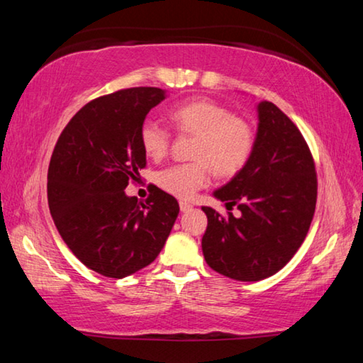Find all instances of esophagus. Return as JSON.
<instances>
[{
  "label": "esophagus",
  "mask_w": 363,
  "mask_h": 363,
  "mask_svg": "<svg viewBox=\"0 0 363 363\" xmlns=\"http://www.w3.org/2000/svg\"><path fill=\"white\" fill-rule=\"evenodd\" d=\"M179 208H181L182 213H186V211L192 210V205L187 203V201H179Z\"/></svg>",
  "instance_id": "esophagus-1"
}]
</instances>
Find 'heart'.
<instances>
[{
  "instance_id": "1",
  "label": "heart",
  "mask_w": 363,
  "mask_h": 363,
  "mask_svg": "<svg viewBox=\"0 0 363 363\" xmlns=\"http://www.w3.org/2000/svg\"><path fill=\"white\" fill-rule=\"evenodd\" d=\"M169 120L181 133L195 134L194 162L162 169L158 186L177 199L187 200L210 182L211 171L223 177L237 174L255 150L256 134L251 123L233 115L229 107L211 99H194L169 110ZM147 157L160 160L171 145V131L155 120H145L139 131Z\"/></svg>"
}]
</instances>
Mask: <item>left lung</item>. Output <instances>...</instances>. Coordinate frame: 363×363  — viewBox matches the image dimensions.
<instances>
[{
    "mask_svg": "<svg viewBox=\"0 0 363 363\" xmlns=\"http://www.w3.org/2000/svg\"><path fill=\"white\" fill-rule=\"evenodd\" d=\"M255 150L243 169L218 190L227 216L203 206L201 250L208 266L240 281L267 279L303 245L314 218L317 173L296 125L272 102L257 106ZM238 205L241 216L230 213Z\"/></svg>",
    "mask_w": 363,
    "mask_h": 363,
    "instance_id": "8db88e82",
    "label": "left lung"
}]
</instances>
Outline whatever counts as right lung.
<instances>
[{"instance_id":"1","label":"right lung","mask_w":363,"mask_h":363,"mask_svg":"<svg viewBox=\"0 0 363 363\" xmlns=\"http://www.w3.org/2000/svg\"><path fill=\"white\" fill-rule=\"evenodd\" d=\"M160 88H130L101 96L73 115L54 147L48 203L57 230L94 272L123 279L155 261L179 214L173 195L152 187L138 201L125 189L145 168L139 131Z\"/></svg>"}]
</instances>
